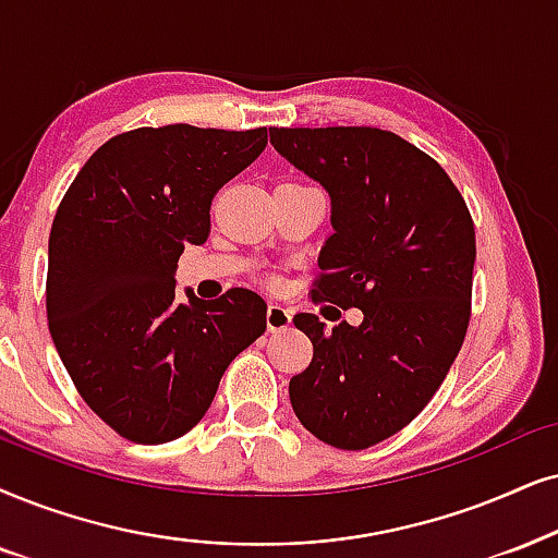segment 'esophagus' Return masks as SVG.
I'll return each instance as SVG.
<instances>
[{"label":"esophagus","instance_id":"obj_1","mask_svg":"<svg viewBox=\"0 0 558 558\" xmlns=\"http://www.w3.org/2000/svg\"><path fill=\"white\" fill-rule=\"evenodd\" d=\"M291 322H293L291 308L280 306V303H270V306H267V329L270 331L288 329L291 327Z\"/></svg>","mask_w":558,"mask_h":558}]
</instances>
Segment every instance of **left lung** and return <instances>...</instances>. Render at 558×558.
<instances>
[{"mask_svg": "<svg viewBox=\"0 0 558 558\" xmlns=\"http://www.w3.org/2000/svg\"><path fill=\"white\" fill-rule=\"evenodd\" d=\"M270 141L331 197L314 301L363 312L331 331L316 314L293 316L314 344L288 384L293 412L322 442L371 448L417 417L461 350L474 221L446 169L391 131L270 129Z\"/></svg>", "mask_w": 558, "mask_h": 558, "instance_id": "1", "label": "left lung"}]
</instances>
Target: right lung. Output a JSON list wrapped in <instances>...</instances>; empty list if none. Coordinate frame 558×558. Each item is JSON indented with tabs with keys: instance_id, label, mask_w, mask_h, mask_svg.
Segmentation results:
<instances>
[{
	"instance_id": "add662e5",
	"label": "right lung",
	"mask_w": 558,
	"mask_h": 558,
	"mask_svg": "<svg viewBox=\"0 0 558 558\" xmlns=\"http://www.w3.org/2000/svg\"><path fill=\"white\" fill-rule=\"evenodd\" d=\"M267 146V129H136L80 169L48 236V329L76 391L125 440L190 433L229 363L267 327L246 288L174 295L185 244L210 234V201Z\"/></svg>"
}]
</instances>
